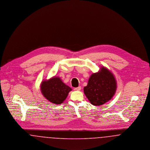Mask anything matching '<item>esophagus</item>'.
I'll return each instance as SVG.
<instances>
[{
  "mask_svg": "<svg viewBox=\"0 0 150 150\" xmlns=\"http://www.w3.org/2000/svg\"><path fill=\"white\" fill-rule=\"evenodd\" d=\"M74 90L78 91H80V90H81V86H78V87H77V88H75L74 89Z\"/></svg>",
  "mask_w": 150,
  "mask_h": 150,
  "instance_id": "1",
  "label": "esophagus"
}]
</instances>
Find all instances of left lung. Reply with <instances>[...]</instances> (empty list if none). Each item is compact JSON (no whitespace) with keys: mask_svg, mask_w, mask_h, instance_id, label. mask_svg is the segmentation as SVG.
Returning a JSON list of instances; mask_svg holds the SVG:
<instances>
[{"mask_svg":"<svg viewBox=\"0 0 150 150\" xmlns=\"http://www.w3.org/2000/svg\"><path fill=\"white\" fill-rule=\"evenodd\" d=\"M117 89V81L111 70L101 66L100 70L89 77L84 93L91 104L100 106L109 102L114 96Z\"/></svg>","mask_w":150,"mask_h":150,"instance_id":"8db88e82","label":"left lung"}]
</instances>
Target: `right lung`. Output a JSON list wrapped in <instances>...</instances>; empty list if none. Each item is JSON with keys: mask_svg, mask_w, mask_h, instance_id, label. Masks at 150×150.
Masks as SVG:
<instances>
[{"mask_svg": "<svg viewBox=\"0 0 150 150\" xmlns=\"http://www.w3.org/2000/svg\"><path fill=\"white\" fill-rule=\"evenodd\" d=\"M40 88L43 96L56 105L62 104L72 91L70 86L66 85L59 77L56 76L42 80Z\"/></svg>", "mask_w": 150, "mask_h": 150, "instance_id": "add662e5", "label": "right lung"}]
</instances>
